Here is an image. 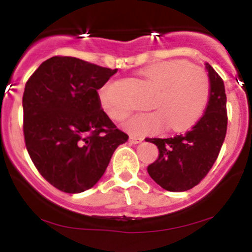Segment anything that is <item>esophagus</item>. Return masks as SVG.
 Segmentation results:
<instances>
[{
  "instance_id": "1",
  "label": "esophagus",
  "mask_w": 252,
  "mask_h": 252,
  "mask_svg": "<svg viewBox=\"0 0 252 252\" xmlns=\"http://www.w3.org/2000/svg\"><path fill=\"white\" fill-rule=\"evenodd\" d=\"M142 140H144V137L130 136V141L132 142V144H140V142H142Z\"/></svg>"
}]
</instances>
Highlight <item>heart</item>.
<instances>
[{
  "label": "heart",
  "instance_id": "obj_1",
  "mask_svg": "<svg viewBox=\"0 0 252 252\" xmlns=\"http://www.w3.org/2000/svg\"><path fill=\"white\" fill-rule=\"evenodd\" d=\"M144 81L157 88L150 110L126 124L133 135H146L168 130L180 132L193 127L201 117L211 97L208 73L186 60H166L144 68L140 73ZM112 83H107L99 92L103 110L115 121H124L130 116L127 107L117 104L112 98Z\"/></svg>",
  "mask_w": 252,
  "mask_h": 252
}]
</instances>
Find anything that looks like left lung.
<instances>
[{"label":"left lung","mask_w":252,"mask_h":252,"mask_svg":"<svg viewBox=\"0 0 252 252\" xmlns=\"http://www.w3.org/2000/svg\"><path fill=\"white\" fill-rule=\"evenodd\" d=\"M211 97L201 120L186 133L168 139H148L159 149L149 175L169 192L192 189L206 178L215 164L227 131L226 93L222 78L207 64Z\"/></svg>","instance_id":"1"}]
</instances>
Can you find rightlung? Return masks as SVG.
<instances>
[{"label":"right lung","mask_w":252,"mask_h":252,"mask_svg":"<svg viewBox=\"0 0 252 252\" xmlns=\"http://www.w3.org/2000/svg\"><path fill=\"white\" fill-rule=\"evenodd\" d=\"M117 73L57 55L32 73L22 95L24 137L35 168L65 193L92 188L128 140L104 112L98 90Z\"/></svg>","instance_id":"obj_1"}]
</instances>
